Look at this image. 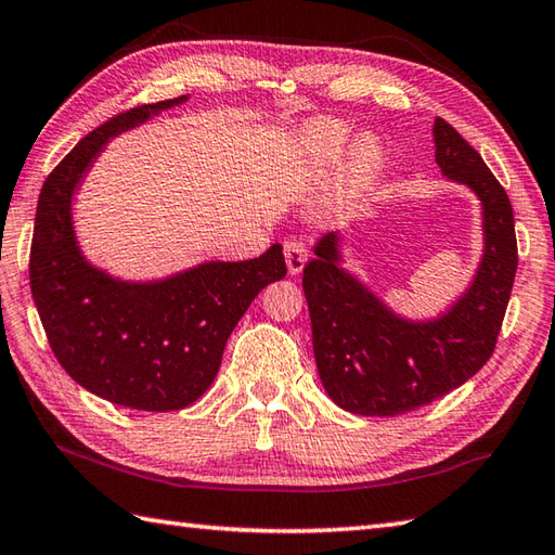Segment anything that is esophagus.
<instances>
[{
	"label": "esophagus",
	"instance_id": "obj_1",
	"mask_svg": "<svg viewBox=\"0 0 555 555\" xmlns=\"http://www.w3.org/2000/svg\"><path fill=\"white\" fill-rule=\"evenodd\" d=\"M284 255H286V267H288V274L296 276L302 271L308 262V247L302 241H288L284 245Z\"/></svg>",
	"mask_w": 555,
	"mask_h": 555
}]
</instances>
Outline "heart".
Wrapping results in <instances>:
<instances>
[{
  "mask_svg": "<svg viewBox=\"0 0 555 555\" xmlns=\"http://www.w3.org/2000/svg\"><path fill=\"white\" fill-rule=\"evenodd\" d=\"M346 139H349V127L339 122V119H324V122L312 129L310 146L314 151V156L330 160L344 149ZM379 160H383V146H379V141L371 134L358 137L349 149L351 180L358 184L365 182L379 166Z\"/></svg>",
  "mask_w": 555,
  "mask_h": 555,
  "instance_id": "obj_1",
  "label": "heart"
}]
</instances>
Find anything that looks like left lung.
Here are the masks:
<instances>
[{"instance_id":"left-lung-1","label":"left lung","mask_w":555,"mask_h":555,"mask_svg":"<svg viewBox=\"0 0 555 555\" xmlns=\"http://www.w3.org/2000/svg\"><path fill=\"white\" fill-rule=\"evenodd\" d=\"M442 176L481 202L483 255L469 288L430 320L395 312L344 269V235L327 233L302 269L314 363L336 406L399 416L444 397L491 358L517 271L513 206L501 182L444 119L433 125Z\"/></svg>"}]
</instances>
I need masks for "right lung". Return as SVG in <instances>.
Wrapping results in <instances>:
<instances>
[{"label": "right lung", "mask_w": 555, "mask_h": 555, "mask_svg": "<svg viewBox=\"0 0 555 555\" xmlns=\"http://www.w3.org/2000/svg\"><path fill=\"white\" fill-rule=\"evenodd\" d=\"M139 105L83 137L42 184L30 245V293L52 353L95 397L139 411H178L219 373L225 341L257 293L286 276L284 247L245 262H202L166 279L125 281L91 264L72 204L111 139L182 105Z\"/></svg>", "instance_id": "1"}]
</instances>
